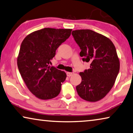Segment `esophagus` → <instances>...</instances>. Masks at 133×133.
Listing matches in <instances>:
<instances>
[{
    "label": "esophagus",
    "instance_id": "34e87169",
    "mask_svg": "<svg viewBox=\"0 0 133 133\" xmlns=\"http://www.w3.org/2000/svg\"><path fill=\"white\" fill-rule=\"evenodd\" d=\"M66 74H67V76L70 77V76H72V75L74 74V73H73V72H67Z\"/></svg>",
    "mask_w": 133,
    "mask_h": 133
}]
</instances>
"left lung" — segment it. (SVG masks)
<instances>
[{
  "mask_svg": "<svg viewBox=\"0 0 133 133\" xmlns=\"http://www.w3.org/2000/svg\"><path fill=\"white\" fill-rule=\"evenodd\" d=\"M72 34L82 60L90 63V69L79 73L82 82L76 87L77 92L85 100L97 102L110 91L119 71L115 46L108 37L91 30H76Z\"/></svg>",
  "mask_w": 133,
  "mask_h": 133,
  "instance_id": "1",
  "label": "left lung"
}]
</instances>
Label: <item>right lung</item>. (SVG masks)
<instances>
[{"mask_svg": "<svg viewBox=\"0 0 133 133\" xmlns=\"http://www.w3.org/2000/svg\"><path fill=\"white\" fill-rule=\"evenodd\" d=\"M72 30L44 28L30 33L21 43L18 68L29 91L37 98L49 100L60 94L66 73L49 64Z\"/></svg>", "mask_w": 133, "mask_h": 133, "instance_id": "1", "label": "right lung"}]
</instances>
